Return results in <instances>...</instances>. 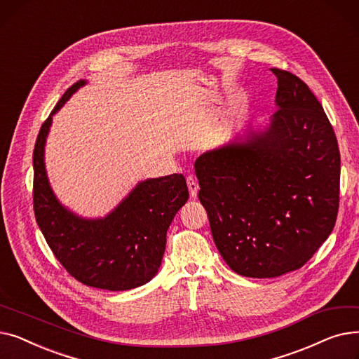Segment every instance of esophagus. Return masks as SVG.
Here are the masks:
<instances>
[{"label": "esophagus", "mask_w": 359, "mask_h": 359, "mask_svg": "<svg viewBox=\"0 0 359 359\" xmlns=\"http://www.w3.org/2000/svg\"><path fill=\"white\" fill-rule=\"evenodd\" d=\"M186 182H187V187H189V194H191V196H192V198H196L198 191H199V184H198V182H196L192 176H187Z\"/></svg>", "instance_id": "obj_1"}]
</instances>
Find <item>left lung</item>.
<instances>
[{"mask_svg":"<svg viewBox=\"0 0 359 359\" xmlns=\"http://www.w3.org/2000/svg\"><path fill=\"white\" fill-rule=\"evenodd\" d=\"M278 79L276 111L195 163L199 201L215 246L238 275L275 278L299 269L330 236L339 210L341 154L309 86Z\"/></svg>","mask_w":359,"mask_h":359,"instance_id":"obj_1","label":"left lung"}]
</instances>
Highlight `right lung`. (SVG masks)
<instances>
[{
  "mask_svg": "<svg viewBox=\"0 0 359 359\" xmlns=\"http://www.w3.org/2000/svg\"><path fill=\"white\" fill-rule=\"evenodd\" d=\"M86 84H72L50 111L33 151V208L36 222L55 257L81 284L109 291L141 287L160 269L165 236L189 198L183 175L140 182L104 218L75 215L56 199L45 168V142L52 116Z\"/></svg>",
  "mask_w": 359,
  "mask_h": 359,
  "instance_id": "obj_1",
  "label": "right lung"
}]
</instances>
